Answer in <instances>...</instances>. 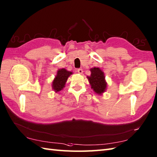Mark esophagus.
<instances>
[{
    "mask_svg": "<svg viewBox=\"0 0 157 157\" xmlns=\"http://www.w3.org/2000/svg\"><path fill=\"white\" fill-rule=\"evenodd\" d=\"M78 73H79V74H82L83 73V69H78Z\"/></svg>",
    "mask_w": 157,
    "mask_h": 157,
    "instance_id": "34e87169",
    "label": "esophagus"
}]
</instances>
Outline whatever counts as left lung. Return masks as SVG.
<instances>
[{"label": "left lung", "mask_w": 157, "mask_h": 157, "mask_svg": "<svg viewBox=\"0 0 157 157\" xmlns=\"http://www.w3.org/2000/svg\"><path fill=\"white\" fill-rule=\"evenodd\" d=\"M90 70L91 71V75L87 76V78L91 86V88L96 94L102 95L107 88L105 73L98 67H93Z\"/></svg>", "instance_id": "1"}]
</instances>
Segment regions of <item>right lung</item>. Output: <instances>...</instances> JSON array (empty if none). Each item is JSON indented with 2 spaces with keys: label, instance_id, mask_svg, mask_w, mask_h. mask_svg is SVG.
Listing matches in <instances>:
<instances>
[{
  "label": "right lung",
  "instance_id": "add662e5",
  "mask_svg": "<svg viewBox=\"0 0 157 157\" xmlns=\"http://www.w3.org/2000/svg\"><path fill=\"white\" fill-rule=\"evenodd\" d=\"M71 74H73L71 71H69L64 68L59 69L52 82V88L53 90L56 93L62 90L63 88H65L68 78Z\"/></svg>",
  "mask_w": 157,
  "mask_h": 157
}]
</instances>
